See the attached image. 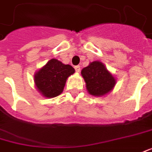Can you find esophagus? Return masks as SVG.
Segmentation results:
<instances>
[{"label": "esophagus", "mask_w": 152, "mask_h": 152, "mask_svg": "<svg viewBox=\"0 0 152 152\" xmlns=\"http://www.w3.org/2000/svg\"><path fill=\"white\" fill-rule=\"evenodd\" d=\"M75 70H76V72H78V73H79L80 71V66H75Z\"/></svg>", "instance_id": "34e87169"}]
</instances>
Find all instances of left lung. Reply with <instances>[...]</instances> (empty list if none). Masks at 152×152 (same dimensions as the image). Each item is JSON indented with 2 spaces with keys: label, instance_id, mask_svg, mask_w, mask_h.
<instances>
[{
  "label": "left lung",
  "instance_id": "1",
  "mask_svg": "<svg viewBox=\"0 0 152 152\" xmlns=\"http://www.w3.org/2000/svg\"><path fill=\"white\" fill-rule=\"evenodd\" d=\"M88 93L94 96H104L114 89L116 79L99 61H94L81 70Z\"/></svg>",
  "mask_w": 152,
  "mask_h": 152
}]
</instances>
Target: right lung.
<instances>
[{"label":"right lung","mask_w":152,"mask_h":152,"mask_svg":"<svg viewBox=\"0 0 152 152\" xmlns=\"http://www.w3.org/2000/svg\"><path fill=\"white\" fill-rule=\"evenodd\" d=\"M75 73L71 65L63 64L56 59L48 61L34 75L35 86L43 97L53 98L61 95L67 78Z\"/></svg>","instance_id":"obj_1"}]
</instances>
